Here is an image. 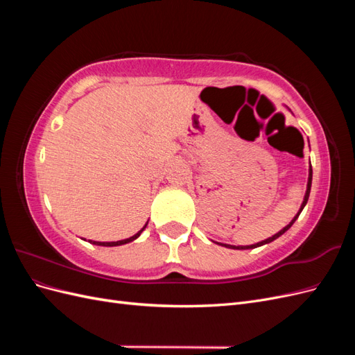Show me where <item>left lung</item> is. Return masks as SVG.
<instances>
[{
	"label": "left lung",
	"instance_id": "left-lung-1",
	"mask_svg": "<svg viewBox=\"0 0 355 355\" xmlns=\"http://www.w3.org/2000/svg\"><path fill=\"white\" fill-rule=\"evenodd\" d=\"M311 182H313V168L309 167V178H308V188H306V194H305V198H304V202H302V206H300V210H299V213L296 214L295 216V219L290 222L286 228H283L280 232H277L275 235H272V237H270V239H266V240H263V241H261V243H257V244H253V245H230V244H223L225 247H230V249H237V250H245V249H254V247H259V245H263V244H266V243H271V241H274L275 239H278L280 237V235H283L290 227H292V225L295 223V220L297 219V216L300 214V211H302V209L305 207V204H306V201H308V197H309V191H311Z\"/></svg>",
	"mask_w": 355,
	"mask_h": 355
}]
</instances>
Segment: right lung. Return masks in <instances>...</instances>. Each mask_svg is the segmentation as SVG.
<instances>
[{"label":"right lung","instance_id":"right-lung-1","mask_svg":"<svg viewBox=\"0 0 355 355\" xmlns=\"http://www.w3.org/2000/svg\"><path fill=\"white\" fill-rule=\"evenodd\" d=\"M145 227H146V225H145ZM145 227L141 230V231H139L137 234H135L133 235V237H130V239H125V240H121V241H114V243H99V241H90L92 244H98V245H121V244H125V243H130V241H133V240H136L137 237H139V235H141V232L145 230Z\"/></svg>","mask_w":355,"mask_h":355}]
</instances>
